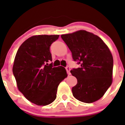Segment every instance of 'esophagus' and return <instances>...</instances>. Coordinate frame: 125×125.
I'll return each instance as SVG.
<instances>
[{
  "mask_svg": "<svg viewBox=\"0 0 125 125\" xmlns=\"http://www.w3.org/2000/svg\"><path fill=\"white\" fill-rule=\"evenodd\" d=\"M66 71H67V73H68V74L69 75H70L71 74V73H70V70H71V68H70V67H69V66H66Z\"/></svg>",
  "mask_w": 125,
  "mask_h": 125,
  "instance_id": "1",
  "label": "esophagus"
}]
</instances>
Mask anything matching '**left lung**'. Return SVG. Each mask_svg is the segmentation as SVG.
Wrapping results in <instances>:
<instances>
[{"mask_svg": "<svg viewBox=\"0 0 125 125\" xmlns=\"http://www.w3.org/2000/svg\"><path fill=\"white\" fill-rule=\"evenodd\" d=\"M61 38L81 66L71 71L78 80L73 95L86 103L100 100L112 83L113 59L109 48L100 37L86 31L63 34Z\"/></svg>", "mask_w": 125, "mask_h": 125, "instance_id": "left-lung-1", "label": "left lung"}]
</instances>
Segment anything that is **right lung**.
<instances>
[{
	"label": "right lung",
	"mask_w": 125,
	"mask_h": 125,
	"mask_svg": "<svg viewBox=\"0 0 125 125\" xmlns=\"http://www.w3.org/2000/svg\"><path fill=\"white\" fill-rule=\"evenodd\" d=\"M59 35H39L27 39L15 55L12 71L17 88L29 101L39 106L56 100L57 87L67 77L64 67H53L50 47Z\"/></svg>",
	"instance_id": "right-lung-1"
}]
</instances>
